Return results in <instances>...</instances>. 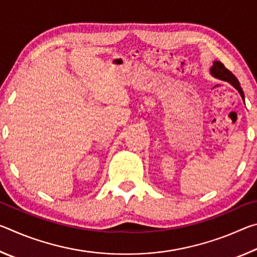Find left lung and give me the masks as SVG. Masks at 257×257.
<instances>
[{
  "label": "left lung",
  "instance_id": "left-lung-1",
  "mask_svg": "<svg viewBox=\"0 0 257 257\" xmlns=\"http://www.w3.org/2000/svg\"><path fill=\"white\" fill-rule=\"evenodd\" d=\"M210 73L213 77L216 78V79L227 81L230 85L233 86L234 88L238 90L239 94H240L242 101L245 102V95H243V92H242L238 79L234 77V75H232V73L228 70L227 68L223 66L222 63L220 62V61H214V62H213L212 67L210 68Z\"/></svg>",
  "mask_w": 257,
  "mask_h": 257
}]
</instances>
